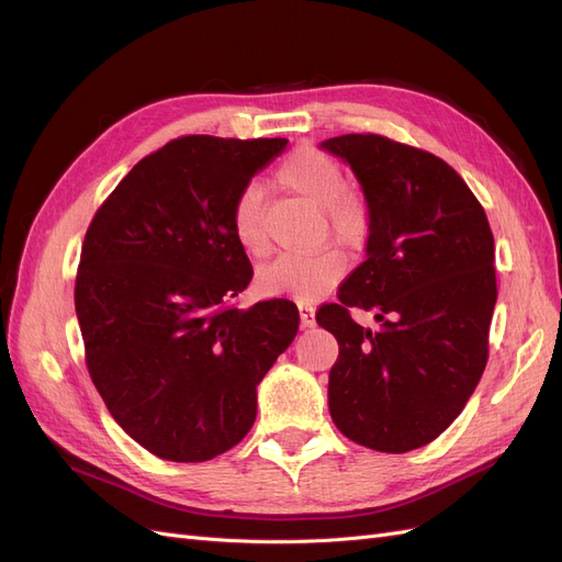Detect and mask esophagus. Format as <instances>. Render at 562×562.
<instances>
[{
  "label": "esophagus",
  "instance_id": "1",
  "mask_svg": "<svg viewBox=\"0 0 562 562\" xmlns=\"http://www.w3.org/2000/svg\"><path fill=\"white\" fill-rule=\"evenodd\" d=\"M297 310H300V323H302V328H314V326H316V316H314V307H312V304L300 302Z\"/></svg>",
  "mask_w": 562,
  "mask_h": 562
}]
</instances>
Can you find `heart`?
Here are the masks:
<instances>
[{
  "instance_id": "obj_1",
  "label": "heart",
  "mask_w": 562,
  "mask_h": 562,
  "mask_svg": "<svg viewBox=\"0 0 562 562\" xmlns=\"http://www.w3.org/2000/svg\"><path fill=\"white\" fill-rule=\"evenodd\" d=\"M277 182L283 190L312 201L326 215V229L347 250H361L372 234L370 201L347 184L345 168L326 149L300 145L277 168ZM229 225L236 244L252 258L269 252L265 223V199L255 184H246L234 196ZM345 277V260L337 250L314 255H281L258 274L260 293L269 297H291L314 302L330 293Z\"/></svg>"
}]
</instances>
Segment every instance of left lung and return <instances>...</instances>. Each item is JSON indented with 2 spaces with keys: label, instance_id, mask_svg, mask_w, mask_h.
I'll return each mask as SVG.
<instances>
[{
  "label": "left lung",
  "instance_id": "1",
  "mask_svg": "<svg viewBox=\"0 0 562 562\" xmlns=\"http://www.w3.org/2000/svg\"><path fill=\"white\" fill-rule=\"evenodd\" d=\"M361 180L372 209L368 260L321 304L335 335L328 407L353 443L411 452L464 411L490 353L495 239L481 201L450 164L378 133L323 143ZM351 308L375 311L372 334Z\"/></svg>",
  "mask_w": 562,
  "mask_h": 562
}]
</instances>
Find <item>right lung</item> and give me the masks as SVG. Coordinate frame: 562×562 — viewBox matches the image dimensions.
<instances>
[{
  "label": "right lung",
  "instance_id": "1",
  "mask_svg": "<svg viewBox=\"0 0 562 562\" xmlns=\"http://www.w3.org/2000/svg\"><path fill=\"white\" fill-rule=\"evenodd\" d=\"M285 143L182 135L131 168L83 236L75 307L89 375L119 427L168 462L239 443L255 386L297 333L291 300L232 304L252 279L232 201Z\"/></svg>",
  "mask_w": 562,
  "mask_h": 562
}]
</instances>
